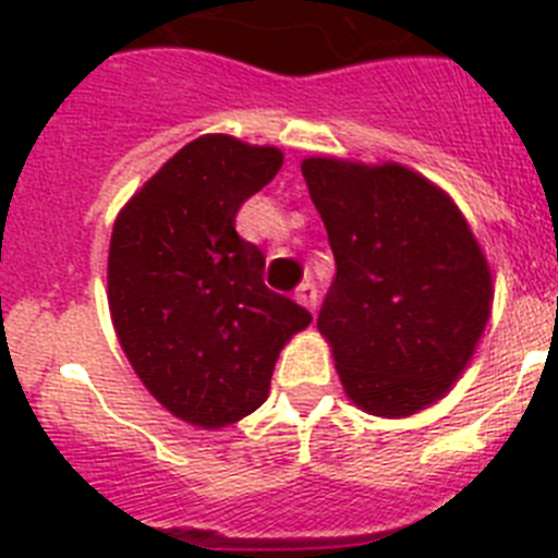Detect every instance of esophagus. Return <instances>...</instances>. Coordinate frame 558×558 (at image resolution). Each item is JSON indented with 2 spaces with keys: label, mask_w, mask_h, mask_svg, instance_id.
<instances>
[{
  "label": "esophagus",
  "mask_w": 558,
  "mask_h": 558,
  "mask_svg": "<svg viewBox=\"0 0 558 558\" xmlns=\"http://www.w3.org/2000/svg\"><path fill=\"white\" fill-rule=\"evenodd\" d=\"M295 302L302 304V307H307L310 313H315V304H318V293H315L313 284L304 282L302 288L295 290Z\"/></svg>",
  "instance_id": "34e87169"
}]
</instances>
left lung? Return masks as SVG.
Listing matches in <instances>:
<instances>
[{"label":"left lung","instance_id":"8db88e82","mask_svg":"<svg viewBox=\"0 0 558 558\" xmlns=\"http://www.w3.org/2000/svg\"><path fill=\"white\" fill-rule=\"evenodd\" d=\"M302 175L338 268L318 332L340 386L372 416L436 405L470 366L495 302L463 211L399 161L307 156Z\"/></svg>","mask_w":558,"mask_h":558}]
</instances>
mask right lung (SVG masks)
Returning <instances> with one entry per match:
<instances>
[{
	"mask_svg": "<svg viewBox=\"0 0 558 558\" xmlns=\"http://www.w3.org/2000/svg\"><path fill=\"white\" fill-rule=\"evenodd\" d=\"M284 153L206 133L133 192L108 245V310L142 386L165 411L223 430L263 405L279 352L313 315L265 288V256L236 234L240 206Z\"/></svg>",
	"mask_w": 558,
	"mask_h": 558,
	"instance_id": "right-lung-1",
	"label": "right lung"
}]
</instances>
